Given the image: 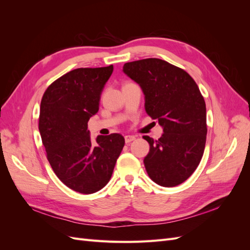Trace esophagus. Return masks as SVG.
Instances as JSON below:
<instances>
[{
	"label": "esophagus",
	"instance_id": "1",
	"mask_svg": "<svg viewBox=\"0 0 250 250\" xmlns=\"http://www.w3.org/2000/svg\"><path fill=\"white\" fill-rule=\"evenodd\" d=\"M134 140H135L134 135H126V137H125V142L126 143H131Z\"/></svg>",
	"mask_w": 250,
	"mask_h": 250
}]
</instances>
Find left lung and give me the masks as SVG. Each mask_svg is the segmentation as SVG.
Listing matches in <instances>:
<instances>
[{
    "instance_id": "8db88e82",
    "label": "left lung",
    "mask_w": 250,
    "mask_h": 250,
    "mask_svg": "<svg viewBox=\"0 0 250 250\" xmlns=\"http://www.w3.org/2000/svg\"><path fill=\"white\" fill-rule=\"evenodd\" d=\"M123 71L143 89L145 109L164 133L144 158L149 177L162 187H176L190 177L201 161L207 141V107L195 80L163 59L126 62Z\"/></svg>"
}]
</instances>
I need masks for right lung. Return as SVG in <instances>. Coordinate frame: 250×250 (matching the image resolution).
Segmentation results:
<instances>
[{
  "mask_svg": "<svg viewBox=\"0 0 250 250\" xmlns=\"http://www.w3.org/2000/svg\"><path fill=\"white\" fill-rule=\"evenodd\" d=\"M112 71V64L73 70L52 82L41 102L39 129L48 161L56 176L81 194L107 185L125 144L119 133L94 143L87 130Z\"/></svg>",
  "mask_w": 250,
  "mask_h": 250,
  "instance_id": "add662e5",
  "label": "right lung"
}]
</instances>
